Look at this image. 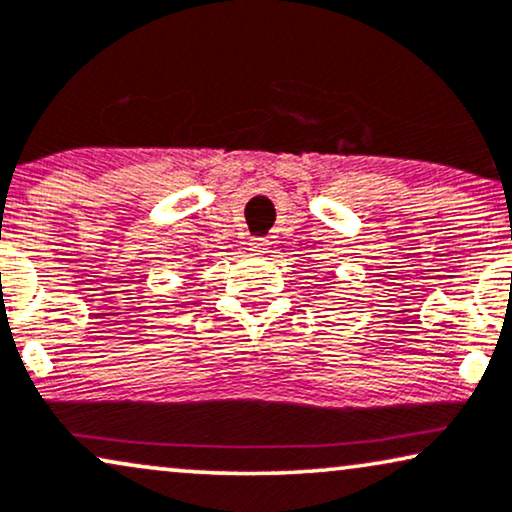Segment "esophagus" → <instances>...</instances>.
I'll list each match as a JSON object with an SVG mask.
<instances>
[{
	"mask_svg": "<svg viewBox=\"0 0 512 512\" xmlns=\"http://www.w3.org/2000/svg\"><path fill=\"white\" fill-rule=\"evenodd\" d=\"M250 250L255 252V255H262V252L269 250V241H267V238H262V236L250 238Z\"/></svg>",
	"mask_w": 512,
	"mask_h": 512,
	"instance_id": "1",
	"label": "esophagus"
}]
</instances>
